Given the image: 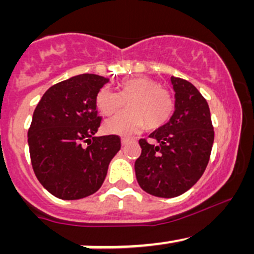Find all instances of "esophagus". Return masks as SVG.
<instances>
[{"mask_svg":"<svg viewBox=\"0 0 254 254\" xmlns=\"http://www.w3.org/2000/svg\"><path fill=\"white\" fill-rule=\"evenodd\" d=\"M127 143H129V139H125V137H123V139H122V145L123 146H127Z\"/></svg>","mask_w":254,"mask_h":254,"instance_id":"esophagus-1","label":"esophagus"}]
</instances>
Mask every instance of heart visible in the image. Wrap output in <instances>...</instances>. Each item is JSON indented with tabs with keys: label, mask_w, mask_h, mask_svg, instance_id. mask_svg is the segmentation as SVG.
Masks as SVG:
<instances>
[{
	"label": "heart",
	"mask_w": 254,
	"mask_h": 254,
	"mask_svg": "<svg viewBox=\"0 0 254 254\" xmlns=\"http://www.w3.org/2000/svg\"><path fill=\"white\" fill-rule=\"evenodd\" d=\"M120 92L106 86L101 88L96 103L102 114L112 115L125 106L127 111L119 113L104 123V130L119 136H131L143 127H160L170 119L173 111L171 94L152 78L132 77L119 84Z\"/></svg>",
	"instance_id": "b5f03b06"
}]
</instances>
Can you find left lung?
<instances>
[{
	"label": "left lung",
	"instance_id": "1",
	"mask_svg": "<svg viewBox=\"0 0 254 254\" xmlns=\"http://www.w3.org/2000/svg\"><path fill=\"white\" fill-rule=\"evenodd\" d=\"M175 112L167 123L139 141L141 155L135 161V175L146 193L175 198L200 179L214 143V127L206 99L183 78L171 77Z\"/></svg>",
	"mask_w": 254,
	"mask_h": 254
}]
</instances>
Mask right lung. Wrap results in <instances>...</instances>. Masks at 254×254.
Instances as JSON below:
<instances>
[{
    "mask_svg": "<svg viewBox=\"0 0 254 254\" xmlns=\"http://www.w3.org/2000/svg\"><path fill=\"white\" fill-rule=\"evenodd\" d=\"M108 82L93 73L59 82L45 92L33 113L28 130L33 170L56 198L76 200L96 193L120 150L117 135L96 136L102 120L96 98Z\"/></svg>",
    "mask_w": 254,
    "mask_h": 254,
    "instance_id": "add662e5",
    "label": "right lung"
}]
</instances>
